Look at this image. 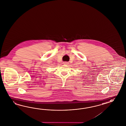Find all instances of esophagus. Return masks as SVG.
<instances>
[{"mask_svg":"<svg viewBox=\"0 0 126 126\" xmlns=\"http://www.w3.org/2000/svg\"><path fill=\"white\" fill-rule=\"evenodd\" d=\"M63 64H69V62H64L63 63Z\"/></svg>","mask_w":126,"mask_h":126,"instance_id":"1","label":"esophagus"}]
</instances>
